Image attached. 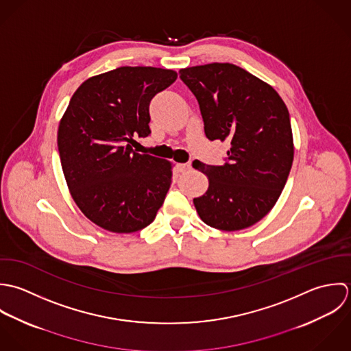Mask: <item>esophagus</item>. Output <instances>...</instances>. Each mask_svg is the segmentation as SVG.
Returning <instances> with one entry per match:
<instances>
[{
    "label": "esophagus",
    "instance_id": "1",
    "mask_svg": "<svg viewBox=\"0 0 351 351\" xmlns=\"http://www.w3.org/2000/svg\"><path fill=\"white\" fill-rule=\"evenodd\" d=\"M178 169L180 172H187L191 169V164L190 162H184V164H178Z\"/></svg>",
    "mask_w": 351,
    "mask_h": 351
}]
</instances>
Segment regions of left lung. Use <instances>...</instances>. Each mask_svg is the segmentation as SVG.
Returning a JSON list of instances; mask_svg holds the SVG:
<instances>
[{"instance_id":"8db88e82","label":"left lung","mask_w":351,"mask_h":351,"mask_svg":"<svg viewBox=\"0 0 351 351\" xmlns=\"http://www.w3.org/2000/svg\"><path fill=\"white\" fill-rule=\"evenodd\" d=\"M179 73L199 103L206 137L230 143L223 165L193 162L209 179L194 206L211 228L245 229L274 208L286 184L294 157L287 107L271 85L233 64Z\"/></svg>"}]
</instances>
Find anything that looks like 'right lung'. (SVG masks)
Masks as SVG:
<instances>
[{"label": "right lung", "mask_w": 351, "mask_h": 351, "mask_svg": "<svg viewBox=\"0 0 351 351\" xmlns=\"http://www.w3.org/2000/svg\"><path fill=\"white\" fill-rule=\"evenodd\" d=\"M178 73L122 66L85 80L58 126V152L71 198L82 214L114 233L153 222L171 186L172 162L133 150L150 134L149 103Z\"/></svg>", "instance_id": "right-lung-1"}]
</instances>
